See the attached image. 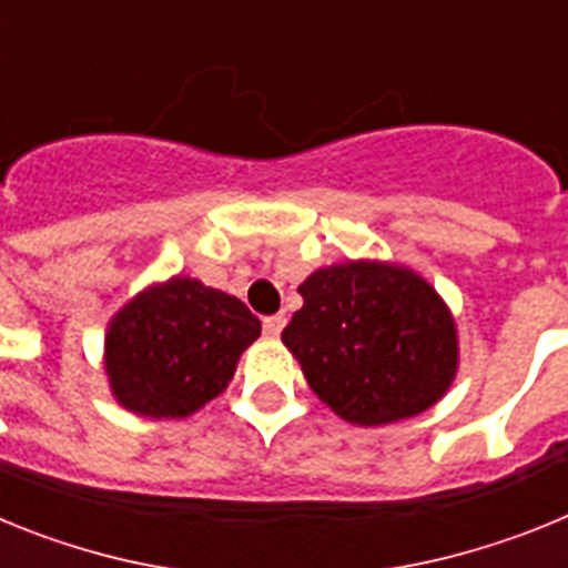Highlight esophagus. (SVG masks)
<instances>
[{"mask_svg": "<svg viewBox=\"0 0 568 568\" xmlns=\"http://www.w3.org/2000/svg\"><path fill=\"white\" fill-rule=\"evenodd\" d=\"M284 324H287V315H270V318H264V335H267V338H278Z\"/></svg>", "mask_w": 568, "mask_h": 568, "instance_id": "obj_1", "label": "esophagus"}]
</instances>
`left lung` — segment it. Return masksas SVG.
<instances>
[{
    "label": "left lung",
    "mask_w": 568,
    "mask_h": 568,
    "mask_svg": "<svg viewBox=\"0 0 568 568\" xmlns=\"http://www.w3.org/2000/svg\"><path fill=\"white\" fill-rule=\"evenodd\" d=\"M298 293L304 307L281 341L338 418L395 424L449 393L458 375V327L420 273L395 261H341L310 273Z\"/></svg>",
    "instance_id": "8db88e82"
}]
</instances>
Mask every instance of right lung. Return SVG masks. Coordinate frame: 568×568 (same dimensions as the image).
<instances>
[{
  "label": "right lung",
  "mask_w": 568,
  "mask_h": 568,
  "mask_svg": "<svg viewBox=\"0 0 568 568\" xmlns=\"http://www.w3.org/2000/svg\"><path fill=\"white\" fill-rule=\"evenodd\" d=\"M258 335L261 321L235 295L190 275L150 284L104 333L110 393L142 418H187L227 389Z\"/></svg>",
  "instance_id": "add662e5"
}]
</instances>
